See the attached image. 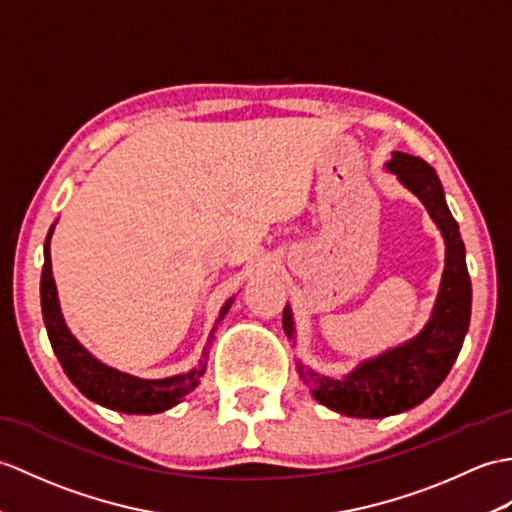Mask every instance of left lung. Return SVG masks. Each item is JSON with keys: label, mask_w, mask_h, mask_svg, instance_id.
I'll return each instance as SVG.
<instances>
[{"label": "left lung", "mask_w": 512, "mask_h": 512, "mask_svg": "<svg viewBox=\"0 0 512 512\" xmlns=\"http://www.w3.org/2000/svg\"><path fill=\"white\" fill-rule=\"evenodd\" d=\"M386 168L417 196L445 237V272L432 318L421 334L377 358L362 362L342 379L318 375L299 362V375L316 401L344 417L384 419L419 406L443 384L465 342L471 318V279L458 222L445 202L443 185L430 163L392 152ZM285 336L294 340L290 305L283 310Z\"/></svg>", "instance_id": "8db88e82"}]
</instances>
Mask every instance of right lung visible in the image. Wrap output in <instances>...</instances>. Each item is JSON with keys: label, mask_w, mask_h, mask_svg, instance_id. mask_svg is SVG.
<instances>
[{"label": "right lung", "mask_w": 512, "mask_h": 512, "mask_svg": "<svg viewBox=\"0 0 512 512\" xmlns=\"http://www.w3.org/2000/svg\"><path fill=\"white\" fill-rule=\"evenodd\" d=\"M54 227L56 222L50 227V233H47L43 246L45 264L41 272V310L52 349L58 362H61L65 375L71 379V384H74L87 399L124 414H157L163 410H170L176 403H181L189 392L198 386L202 373H205V362H200L196 368L183 375L165 379H139L135 375L115 371V368L95 360L93 355L71 336V331L67 329L65 318L61 314V305H58L56 283L52 277L50 237L54 233ZM231 303L233 299L224 303L216 325L224 318V314L229 312ZM213 331H216V327L211 329L209 338H213ZM209 344L205 347V358Z\"/></svg>", "instance_id": "add662e5"}]
</instances>
